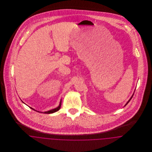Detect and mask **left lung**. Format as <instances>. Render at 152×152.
I'll use <instances>...</instances> for the list:
<instances>
[{
    "mask_svg": "<svg viewBox=\"0 0 152 152\" xmlns=\"http://www.w3.org/2000/svg\"><path fill=\"white\" fill-rule=\"evenodd\" d=\"M133 96H132V97H131V98H130V99H129V101H128V102H127V103H126V104H125V106H126V105H127V104H128V102H129V101H130V100H131V99H132V97H133Z\"/></svg>",
    "mask_w": 152,
    "mask_h": 152,
    "instance_id": "obj_1",
    "label": "left lung"
}]
</instances>
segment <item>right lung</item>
Wrapping results in <instances>:
<instances>
[{
  "mask_svg": "<svg viewBox=\"0 0 152 152\" xmlns=\"http://www.w3.org/2000/svg\"><path fill=\"white\" fill-rule=\"evenodd\" d=\"M60 107H61V102H60V104L59 106H58V107H57L56 108L52 109L51 110H49V111H47V112H44V113H47V114H50V113H52L56 112H57V111H58V110L60 109ZM30 108H31L32 109L34 110V109L32 108H31V107H30Z\"/></svg>",
  "mask_w": 152,
  "mask_h": 152,
  "instance_id": "add662e5",
  "label": "right lung"
}]
</instances>
